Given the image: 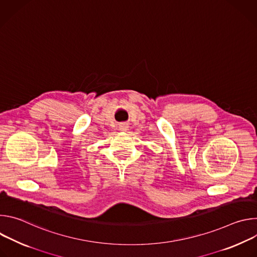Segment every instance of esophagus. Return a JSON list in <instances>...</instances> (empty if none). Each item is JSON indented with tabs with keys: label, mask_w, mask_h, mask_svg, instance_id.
Returning a JSON list of instances; mask_svg holds the SVG:
<instances>
[{
	"label": "esophagus",
	"mask_w": 257,
	"mask_h": 257,
	"mask_svg": "<svg viewBox=\"0 0 257 257\" xmlns=\"http://www.w3.org/2000/svg\"><path fill=\"white\" fill-rule=\"evenodd\" d=\"M127 128H128L127 124H120V126H119V129H120L121 131H126Z\"/></svg>",
	"instance_id": "esophagus-1"
}]
</instances>
